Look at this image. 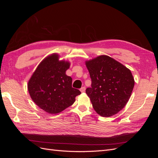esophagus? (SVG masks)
<instances>
[{"label":"esophagus","instance_id":"1","mask_svg":"<svg viewBox=\"0 0 158 158\" xmlns=\"http://www.w3.org/2000/svg\"><path fill=\"white\" fill-rule=\"evenodd\" d=\"M85 90V87H82V88H80V92H82V93L84 92Z\"/></svg>","mask_w":158,"mask_h":158}]
</instances>
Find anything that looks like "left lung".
Instances as JSON below:
<instances>
[{
  "label": "left lung",
  "mask_w": 158,
  "mask_h": 158,
  "mask_svg": "<svg viewBox=\"0 0 158 158\" xmlns=\"http://www.w3.org/2000/svg\"><path fill=\"white\" fill-rule=\"evenodd\" d=\"M92 88L85 93L94 110L100 116L109 117L126 106L135 85L131 71L107 55L86 60Z\"/></svg>",
  "instance_id": "1"
}]
</instances>
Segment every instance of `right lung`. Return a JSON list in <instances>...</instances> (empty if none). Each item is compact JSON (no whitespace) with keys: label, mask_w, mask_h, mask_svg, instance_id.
<instances>
[{"label":"right lung","mask_w":158,"mask_h":158,"mask_svg":"<svg viewBox=\"0 0 158 158\" xmlns=\"http://www.w3.org/2000/svg\"><path fill=\"white\" fill-rule=\"evenodd\" d=\"M52 53L43 60L27 83L30 95L37 106L49 114L59 113L72 106L81 92L72 87L73 79L66 74L70 66Z\"/></svg>","instance_id":"1"}]
</instances>
